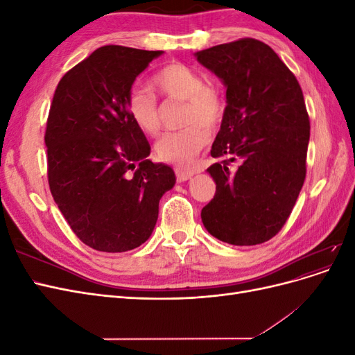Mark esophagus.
<instances>
[{"label": "esophagus", "instance_id": "34e87169", "mask_svg": "<svg viewBox=\"0 0 355 355\" xmlns=\"http://www.w3.org/2000/svg\"><path fill=\"white\" fill-rule=\"evenodd\" d=\"M175 173H176V179H178L179 182H185V180H188V179H191L192 176H194L196 171L191 170V168H180V167H176V168H175Z\"/></svg>", "mask_w": 355, "mask_h": 355}]
</instances>
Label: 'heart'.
<instances>
[{"mask_svg": "<svg viewBox=\"0 0 355 355\" xmlns=\"http://www.w3.org/2000/svg\"><path fill=\"white\" fill-rule=\"evenodd\" d=\"M155 89L168 101L185 102L184 130L166 133L155 145V154L166 163L187 166L209 144L210 135L225 115V101L201 75L185 63L173 62L161 68L153 78ZM127 111L135 124L146 135L161 128V111L155 96L145 89H133L127 98Z\"/></svg>", "mask_w": 355, "mask_h": 355, "instance_id": "b5f03b06", "label": "heart"}]
</instances>
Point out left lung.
<instances>
[{
    "mask_svg": "<svg viewBox=\"0 0 355 355\" xmlns=\"http://www.w3.org/2000/svg\"><path fill=\"white\" fill-rule=\"evenodd\" d=\"M227 87V108L207 171L216 194L201 210L206 230L234 245L278 234L306 175L309 116L302 89L265 42L241 38L196 53Z\"/></svg>",
    "mask_w": 355,
    "mask_h": 355,
    "instance_id": "8db88e82",
    "label": "left lung"
}]
</instances>
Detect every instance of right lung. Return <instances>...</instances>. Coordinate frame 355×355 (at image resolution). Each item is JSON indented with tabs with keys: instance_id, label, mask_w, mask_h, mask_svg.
<instances>
[{
	"instance_id": "add662e5",
	"label": "right lung",
	"mask_w": 355,
	"mask_h": 355,
	"mask_svg": "<svg viewBox=\"0 0 355 355\" xmlns=\"http://www.w3.org/2000/svg\"><path fill=\"white\" fill-rule=\"evenodd\" d=\"M161 55L101 47L63 75L53 96L44 136L50 191L73 234L94 250L144 244L161 197L175 187L173 168L146 158L151 146L127 111L136 77Z\"/></svg>"
}]
</instances>
